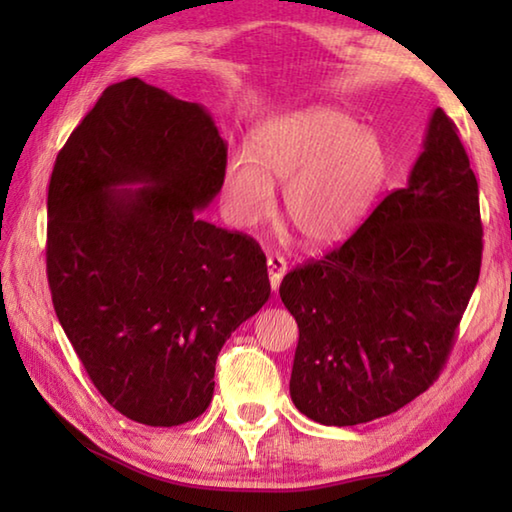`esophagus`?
<instances>
[{
  "mask_svg": "<svg viewBox=\"0 0 512 512\" xmlns=\"http://www.w3.org/2000/svg\"><path fill=\"white\" fill-rule=\"evenodd\" d=\"M266 264H268V280H271V289L277 291L280 289L284 273H287V259L280 255H268Z\"/></svg>",
  "mask_w": 512,
  "mask_h": 512,
  "instance_id": "34e87169",
  "label": "esophagus"
}]
</instances>
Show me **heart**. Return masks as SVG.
<instances>
[{
	"label": "heart",
	"mask_w": 512,
	"mask_h": 512,
	"mask_svg": "<svg viewBox=\"0 0 512 512\" xmlns=\"http://www.w3.org/2000/svg\"><path fill=\"white\" fill-rule=\"evenodd\" d=\"M381 137L336 108H305L257 128L253 155L237 151L225 167V201L235 221L253 225L273 210L284 185L287 221L309 246L336 244L357 230L386 180Z\"/></svg>",
	"instance_id": "heart-1"
}]
</instances>
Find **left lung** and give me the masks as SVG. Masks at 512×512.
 Instances as JSON below:
<instances>
[{"label": "left lung", "mask_w": 512, "mask_h": 512, "mask_svg": "<svg viewBox=\"0 0 512 512\" xmlns=\"http://www.w3.org/2000/svg\"><path fill=\"white\" fill-rule=\"evenodd\" d=\"M479 185L458 128L431 115L409 183L350 239L280 284L298 323L289 391L327 427L384 418L438 379L479 282Z\"/></svg>", "instance_id": "obj_1"}]
</instances>
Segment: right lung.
Wrapping results in <instances>:
<instances>
[{
	"mask_svg": "<svg viewBox=\"0 0 512 512\" xmlns=\"http://www.w3.org/2000/svg\"><path fill=\"white\" fill-rule=\"evenodd\" d=\"M225 162L203 106L128 79L103 90L51 171L56 316L103 400L149 427L210 406L223 343L271 296L257 241L198 216Z\"/></svg>",
	"mask_w": 512,
	"mask_h": 512,
	"instance_id": "right-lung-1",
	"label": "right lung"
}]
</instances>
